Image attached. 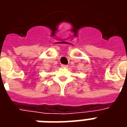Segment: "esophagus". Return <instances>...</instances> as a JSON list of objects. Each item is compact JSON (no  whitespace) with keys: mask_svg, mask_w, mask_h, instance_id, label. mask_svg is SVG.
I'll use <instances>...</instances> for the list:
<instances>
[{"mask_svg":"<svg viewBox=\"0 0 127 127\" xmlns=\"http://www.w3.org/2000/svg\"><path fill=\"white\" fill-rule=\"evenodd\" d=\"M61 66L62 67H64V68H66L68 66V65H66V64H61Z\"/></svg>","mask_w":127,"mask_h":127,"instance_id":"34e87169","label":"esophagus"}]
</instances>
